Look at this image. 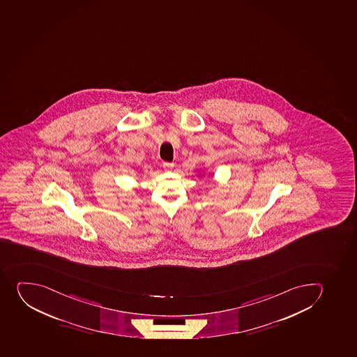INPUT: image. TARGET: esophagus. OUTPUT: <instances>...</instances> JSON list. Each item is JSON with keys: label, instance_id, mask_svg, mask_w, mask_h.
I'll list each match as a JSON object with an SVG mask.
<instances>
[{"label": "esophagus", "instance_id": "34e87169", "mask_svg": "<svg viewBox=\"0 0 357 357\" xmlns=\"http://www.w3.org/2000/svg\"><path fill=\"white\" fill-rule=\"evenodd\" d=\"M163 169L164 170H170V169H172L174 167V164L170 163V162H163Z\"/></svg>", "mask_w": 357, "mask_h": 357}]
</instances>
